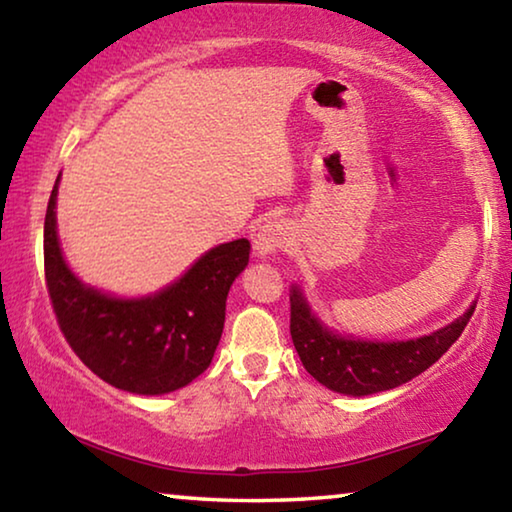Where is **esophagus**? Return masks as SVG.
<instances>
[{
  "label": "esophagus",
  "instance_id": "esophagus-1",
  "mask_svg": "<svg viewBox=\"0 0 512 512\" xmlns=\"http://www.w3.org/2000/svg\"><path fill=\"white\" fill-rule=\"evenodd\" d=\"M294 243V227L285 218H269L259 225L253 239V250L257 257H269L278 250L292 246Z\"/></svg>",
  "mask_w": 512,
  "mask_h": 512
}]
</instances>
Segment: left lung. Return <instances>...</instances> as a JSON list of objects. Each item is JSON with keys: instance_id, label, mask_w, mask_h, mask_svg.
<instances>
[{"instance_id": "8db88e82", "label": "left lung", "mask_w": 512, "mask_h": 512, "mask_svg": "<svg viewBox=\"0 0 512 512\" xmlns=\"http://www.w3.org/2000/svg\"><path fill=\"white\" fill-rule=\"evenodd\" d=\"M289 303H292L289 331L303 368L333 393L352 395V398L391 391L421 375L451 349L476 310L474 301L464 315L437 331L409 340L381 342L354 338L331 329L312 310L308 296L299 285L289 289Z\"/></svg>"}]
</instances>
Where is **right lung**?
<instances>
[{
	"label": "right lung",
	"instance_id": "right-lung-1",
	"mask_svg": "<svg viewBox=\"0 0 512 512\" xmlns=\"http://www.w3.org/2000/svg\"><path fill=\"white\" fill-rule=\"evenodd\" d=\"M43 227L45 280L59 329L80 361L110 386L165 395L188 386L211 365L225 326L232 282L248 266L250 243H220L181 276L144 296H117L82 282L59 246L57 193Z\"/></svg>",
	"mask_w": 512,
	"mask_h": 512
}]
</instances>
